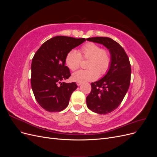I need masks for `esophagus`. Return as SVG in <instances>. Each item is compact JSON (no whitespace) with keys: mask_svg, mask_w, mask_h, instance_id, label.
I'll return each instance as SVG.
<instances>
[{"mask_svg":"<svg viewBox=\"0 0 157 157\" xmlns=\"http://www.w3.org/2000/svg\"><path fill=\"white\" fill-rule=\"evenodd\" d=\"M77 86H80V85H81V84H82V82H77Z\"/></svg>","mask_w":157,"mask_h":157,"instance_id":"esophagus-1","label":"esophagus"}]
</instances>
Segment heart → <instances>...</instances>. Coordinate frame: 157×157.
Wrapping results in <instances>:
<instances>
[{"mask_svg":"<svg viewBox=\"0 0 157 157\" xmlns=\"http://www.w3.org/2000/svg\"><path fill=\"white\" fill-rule=\"evenodd\" d=\"M88 59L87 69L79 70L72 75L75 81L86 82L96 79L99 74L105 75L111 65V54L107 48H101L94 42H88L80 47L78 53L70 50L65 56V63L69 69L75 71L79 68L81 61Z\"/></svg>","mask_w":157,"mask_h":157,"instance_id":"1","label":"heart"}]
</instances>
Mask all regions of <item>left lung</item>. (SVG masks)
Segmentation results:
<instances>
[{
	"mask_svg": "<svg viewBox=\"0 0 157 157\" xmlns=\"http://www.w3.org/2000/svg\"><path fill=\"white\" fill-rule=\"evenodd\" d=\"M86 40L102 44L111 54V65L107 73L91 83V92L86 97L90 110L105 115L115 110L124 99L130 84L131 65L124 48L111 38L98 36Z\"/></svg>",
	"mask_w": 157,
	"mask_h": 157,
	"instance_id": "left-lung-1",
	"label": "left lung"
}]
</instances>
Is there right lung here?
Here are the masks:
<instances>
[{"label": "right lung", "instance_id": "add662e5", "mask_svg": "<svg viewBox=\"0 0 157 157\" xmlns=\"http://www.w3.org/2000/svg\"><path fill=\"white\" fill-rule=\"evenodd\" d=\"M85 40L84 38L54 36L42 44L33 56L31 88L36 101L44 110L59 112L67 107L77 85L62 82L71 76L65 65V56Z\"/></svg>", "mask_w": 157, "mask_h": 157}]
</instances>
